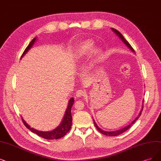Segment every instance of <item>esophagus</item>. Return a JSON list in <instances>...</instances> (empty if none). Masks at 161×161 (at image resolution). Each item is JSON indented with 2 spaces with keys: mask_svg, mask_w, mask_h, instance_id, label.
<instances>
[{
  "mask_svg": "<svg viewBox=\"0 0 161 161\" xmlns=\"http://www.w3.org/2000/svg\"><path fill=\"white\" fill-rule=\"evenodd\" d=\"M85 94H86V92L82 89L78 90L75 94L76 96H77V97H82V96H84Z\"/></svg>",
  "mask_w": 161,
  "mask_h": 161,
  "instance_id": "34e87169",
  "label": "esophagus"
}]
</instances>
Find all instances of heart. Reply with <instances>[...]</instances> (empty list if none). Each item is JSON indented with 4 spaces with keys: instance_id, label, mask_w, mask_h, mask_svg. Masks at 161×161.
<instances>
[{
    "instance_id": "1",
    "label": "heart",
    "mask_w": 161,
    "mask_h": 161,
    "mask_svg": "<svg viewBox=\"0 0 161 161\" xmlns=\"http://www.w3.org/2000/svg\"><path fill=\"white\" fill-rule=\"evenodd\" d=\"M94 43L92 40H86L85 42H83L79 46V51L80 53L82 55L88 54L94 47ZM100 49L97 48L94 50V53H95V55H98V53H100ZM65 82H67V80H65Z\"/></svg>"
}]
</instances>
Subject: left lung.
I'll return each instance as SVG.
<instances>
[{
    "label": "left lung",
    "mask_w": 161,
    "mask_h": 161,
    "mask_svg": "<svg viewBox=\"0 0 161 161\" xmlns=\"http://www.w3.org/2000/svg\"><path fill=\"white\" fill-rule=\"evenodd\" d=\"M112 30H113V31L114 32V33H115V34H116V35L120 38V39L122 40V42H123L126 45V46L133 51V52H135V51H134L133 48L131 47V46L130 44V43L128 42L125 39L124 37L123 36V35H122L119 31H118L117 30H115V29H114V28H112ZM143 105L142 106V108H141V111H140V112H139V115H138V116L131 122V124H130V125H128L127 126H126V127H124V128H122V129L119 130H118V131H106L102 130V129H100V128L97 125V124H96L95 121H94V119H93L94 125L96 126V129H97L101 133L105 135V136H118V135H120L121 133H124V132H125V131H127V130L128 129H129V128L131 127V125L133 124H134L135 122L136 121L137 119H138V118H139V116H140L141 114V112H142V111H143Z\"/></svg>",
    "instance_id": "8db88e82"
}]
</instances>
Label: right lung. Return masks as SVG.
<instances>
[{
  "label": "right lung",
  "mask_w": 161,
  "mask_h": 161,
  "mask_svg": "<svg viewBox=\"0 0 161 161\" xmlns=\"http://www.w3.org/2000/svg\"><path fill=\"white\" fill-rule=\"evenodd\" d=\"M36 40V37L34 38L33 40L31 41V42L30 43V44L28 46V47L25 48V49L24 50L23 54L21 56L22 57L28 51H29V49L32 47L34 43H35ZM74 98H71L69 100V104L67 106V108L66 110V112L65 113V115H64V117L63 118V120L61 121V123L60 124V125L57 127V128H55V130L51 131H38L36 130L34 128L31 127L26 122L24 121V119H23V118L22 117V121L24 124L25 125V126L28 129H29L31 132H33L36 134H37V136H39L44 139H58L59 138L63 137V136H65V135L69 131V130H70V127H71L72 125V115H71V108L74 104Z\"/></svg>",
  "instance_id": "right-lung-1"
}]
</instances>
